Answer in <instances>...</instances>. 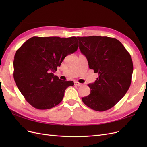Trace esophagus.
Segmentation results:
<instances>
[{
  "mask_svg": "<svg viewBox=\"0 0 147 147\" xmlns=\"http://www.w3.org/2000/svg\"><path fill=\"white\" fill-rule=\"evenodd\" d=\"M75 85L78 86H81V85H82V83H78V82H75Z\"/></svg>",
  "mask_w": 147,
  "mask_h": 147,
  "instance_id": "esophagus-1",
  "label": "esophagus"
}]
</instances>
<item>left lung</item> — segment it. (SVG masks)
<instances>
[{"label": "left lung", "instance_id": "obj_1", "mask_svg": "<svg viewBox=\"0 0 147 147\" xmlns=\"http://www.w3.org/2000/svg\"><path fill=\"white\" fill-rule=\"evenodd\" d=\"M77 38L89 67L99 75L94 83L88 84L91 92L82 97V101L96 111L109 110L123 98L130 87L133 72L131 56L116 38L94 35Z\"/></svg>", "mask_w": 147, "mask_h": 147}]
</instances>
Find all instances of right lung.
<instances>
[{
	"label": "right lung",
	"instance_id": "obj_1",
	"mask_svg": "<svg viewBox=\"0 0 147 147\" xmlns=\"http://www.w3.org/2000/svg\"><path fill=\"white\" fill-rule=\"evenodd\" d=\"M77 37H33L15 53V82L28 102L34 108L50 109L63 100L72 81L60 80L54 75L65 57L77 50Z\"/></svg>",
	"mask_w": 147,
	"mask_h": 147
}]
</instances>
